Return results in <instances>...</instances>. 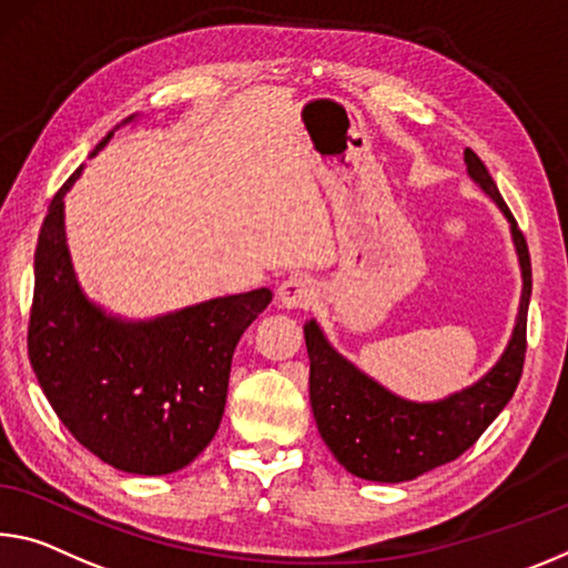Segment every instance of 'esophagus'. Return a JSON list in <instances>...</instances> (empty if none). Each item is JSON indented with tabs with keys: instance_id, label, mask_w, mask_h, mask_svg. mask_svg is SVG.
Listing matches in <instances>:
<instances>
[{
	"instance_id": "34e87169",
	"label": "esophagus",
	"mask_w": 568,
	"mask_h": 568,
	"mask_svg": "<svg viewBox=\"0 0 568 568\" xmlns=\"http://www.w3.org/2000/svg\"><path fill=\"white\" fill-rule=\"evenodd\" d=\"M313 298H316V285H313L308 275L295 273L277 287V301L285 308H308Z\"/></svg>"
}]
</instances>
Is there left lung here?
Instances as JSON below:
<instances>
[{"label":"left lung","instance_id":"8db88e82","mask_svg":"<svg viewBox=\"0 0 568 568\" xmlns=\"http://www.w3.org/2000/svg\"><path fill=\"white\" fill-rule=\"evenodd\" d=\"M465 164L485 194H490L510 222L516 242L524 295L513 338L488 376L449 399L414 404L394 397L328 346L316 321L305 326L311 358V407L323 443L351 475L376 483L414 480L470 449L490 422L510 402L524 374L526 326L530 301V255L524 232L495 186L488 169L473 149Z\"/></svg>","mask_w":568,"mask_h":568}]
</instances>
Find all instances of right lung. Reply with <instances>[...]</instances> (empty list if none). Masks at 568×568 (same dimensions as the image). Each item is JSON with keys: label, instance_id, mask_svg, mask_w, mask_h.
I'll list each match as a JSON object with an SVG mask.
<instances>
[{"label": "right lung", "instance_id": "obj_1", "mask_svg": "<svg viewBox=\"0 0 568 568\" xmlns=\"http://www.w3.org/2000/svg\"><path fill=\"white\" fill-rule=\"evenodd\" d=\"M80 171L44 214L27 354L58 419L85 449L123 473H176L212 443L232 354L273 293L260 287L149 323L108 318L80 293L65 247L62 196Z\"/></svg>", "mask_w": 568, "mask_h": 568}]
</instances>
